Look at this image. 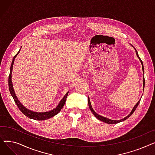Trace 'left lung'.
I'll return each mask as SVG.
<instances>
[{"label": "left lung", "mask_w": 155, "mask_h": 155, "mask_svg": "<svg viewBox=\"0 0 155 155\" xmlns=\"http://www.w3.org/2000/svg\"><path fill=\"white\" fill-rule=\"evenodd\" d=\"M135 50H136V54H137V56L138 57V58L140 59V61H141V64H142V68H143V73H144V67H143V61H142V60L140 59V56H139V55H138V53H137V51H136V49H135ZM143 90H144V84H145L144 77H143ZM140 101H141V99H140L139 101H138V102L135 105V106H134V108L133 109V110H132V111L131 112V113H130L129 114L127 117H124V119H121V120H111V119H108V118H106V117H103V116H100V115H99V114H97V113H95V112L93 110L92 107V105H91V101H90V100H89V98H88V104L89 108H90L91 110L92 111V112L93 113V114L95 116V117H96V118H97V119H98L99 120H101V121H102V122H104V123H107V124H117V123H120V122H121V121L125 120H126V119H127L129 117L131 116L133 114V112L135 111V110L136 109L137 107L138 106V105H139V104H140Z\"/></svg>", "instance_id": "left-lung-1"}]
</instances>
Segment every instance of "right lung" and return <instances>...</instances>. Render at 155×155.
<instances>
[{
	"instance_id": "1",
	"label": "right lung",
	"mask_w": 155,
	"mask_h": 155,
	"mask_svg": "<svg viewBox=\"0 0 155 155\" xmlns=\"http://www.w3.org/2000/svg\"><path fill=\"white\" fill-rule=\"evenodd\" d=\"M19 51H20V50L18 51V53L17 54H16L14 56V57L13 58V60H12V61L11 66V71H10L9 76V88L10 93H11V95L12 96L14 101L15 103L16 104V105H18V107L19 109V110L28 117H29L30 119H35V120H43L50 119V118L54 116L55 115L57 114H58L60 112L61 109L64 106L65 102H66V99H67V97L68 96V92H67L66 94L64 95V97L61 99V101H60V102L58 104V106H57L55 109H54L53 110H52L51 111L46 112H36L31 111V110L26 109L25 107H24L23 105L21 104V103L19 101V100L17 98V97H16V95H15V94L14 92V88H13L12 80H11L12 70V67H13L14 62V59L16 57V56L18 54Z\"/></svg>"
}]
</instances>
